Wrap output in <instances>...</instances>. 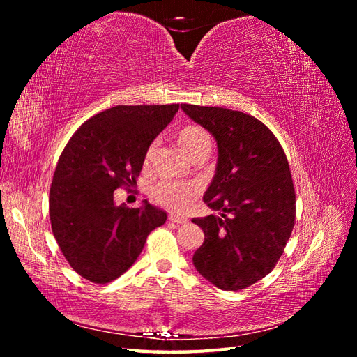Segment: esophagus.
Masks as SVG:
<instances>
[{
    "instance_id": "34e87169",
    "label": "esophagus",
    "mask_w": 357,
    "mask_h": 357,
    "mask_svg": "<svg viewBox=\"0 0 357 357\" xmlns=\"http://www.w3.org/2000/svg\"><path fill=\"white\" fill-rule=\"evenodd\" d=\"M169 221L173 222V224H185V222H188L187 218L178 216V215H170V216H169Z\"/></svg>"
}]
</instances>
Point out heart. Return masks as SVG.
<instances>
[{
  "label": "heart",
  "instance_id": "obj_1",
  "mask_svg": "<svg viewBox=\"0 0 357 357\" xmlns=\"http://www.w3.org/2000/svg\"><path fill=\"white\" fill-rule=\"evenodd\" d=\"M178 144L185 151L187 156L192 159L198 156H207L211 149V141L208 133L202 127L188 124L179 128L176 135ZM155 147L150 146L144 155V167H149L153 156ZM199 193V188L193 183H178V181H161L156 185L151 187L150 198L158 206H161L172 211H184L190 208L196 196Z\"/></svg>",
  "mask_w": 357,
  "mask_h": 357
}]
</instances>
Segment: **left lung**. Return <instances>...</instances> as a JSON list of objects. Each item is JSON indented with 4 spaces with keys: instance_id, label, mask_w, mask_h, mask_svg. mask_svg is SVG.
Wrapping results in <instances>:
<instances>
[{
    "instance_id": "1",
    "label": "left lung",
    "mask_w": 357,
    "mask_h": 357,
    "mask_svg": "<svg viewBox=\"0 0 357 357\" xmlns=\"http://www.w3.org/2000/svg\"><path fill=\"white\" fill-rule=\"evenodd\" d=\"M218 142L216 174L204 195L221 216L196 218L204 231L196 270L221 290L253 285L275 268L294 227L296 195L284 149L270 128L244 112L181 105Z\"/></svg>"
}]
</instances>
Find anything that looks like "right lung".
<instances>
[{"label": "right lung", "mask_w": 357, "mask_h": 357, "mask_svg": "<svg viewBox=\"0 0 357 357\" xmlns=\"http://www.w3.org/2000/svg\"><path fill=\"white\" fill-rule=\"evenodd\" d=\"M179 104L116 105L87 119L58 159L49 195L52 231L79 276L107 284L132 267L165 211L144 201L115 206L113 193L136 184L144 155Z\"/></svg>", "instance_id": "add662e5"}]
</instances>
